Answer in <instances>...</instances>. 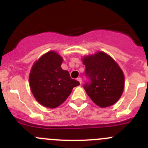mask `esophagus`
<instances>
[{"label": "esophagus", "mask_w": 148, "mask_h": 148, "mask_svg": "<svg viewBox=\"0 0 148 148\" xmlns=\"http://www.w3.org/2000/svg\"><path fill=\"white\" fill-rule=\"evenodd\" d=\"M77 80H78V82H80V84H82V78H80V77H78V78H77Z\"/></svg>", "instance_id": "1"}]
</instances>
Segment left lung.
Segmentation results:
<instances>
[{"label": "left lung", "instance_id": "left-lung-1", "mask_svg": "<svg viewBox=\"0 0 148 148\" xmlns=\"http://www.w3.org/2000/svg\"><path fill=\"white\" fill-rule=\"evenodd\" d=\"M87 81L84 88L92 101L101 108L113 105L121 97L125 87L122 70L106 53L99 52L83 59Z\"/></svg>", "mask_w": 148, "mask_h": 148}]
</instances>
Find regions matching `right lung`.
Returning <instances> with one entry per match:
<instances>
[{
  "label": "right lung",
  "mask_w": 148,
  "mask_h": 148,
  "mask_svg": "<svg viewBox=\"0 0 148 148\" xmlns=\"http://www.w3.org/2000/svg\"><path fill=\"white\" fill-rule=\"evenodd\" d=\"M63 59L55 52H48L32 66L29 84L35 99L44 107L55 108L61 105L71 93L73 87L79 85L70 73L61 69Z\"/></svg>",
  "instance_id": "1"
}]
</instances>
